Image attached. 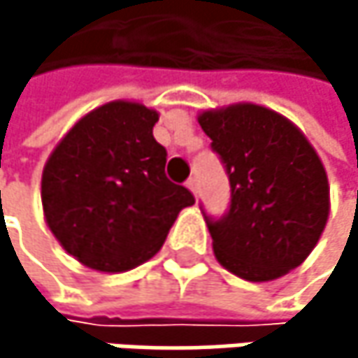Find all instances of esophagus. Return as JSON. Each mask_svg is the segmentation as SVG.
Masks as SVG:
<instances>
[{"label": "esophagus", "mask_w": 358, "mask_h": 358, "mask_svg": "<svg viewBox=\"0 0 358 358\" xmlns=\"http://www.w3.org/2000/svg\"><path fill=\"white\" fill-rule=\"evenodd\" d=\"M186 188L192 192V194H196L199 192V180L196 178H188L186 180Z\"/></svg>", "instance_id": "obj_1"}]
</instances>
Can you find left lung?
Returning <instances> with one entry per match:
<instances>
[{
	"instance_id": "1",
	"label": "left lung",
	"mask_w": 358,
	"mask_h": 358,
	"mask_svg": "<svg viewBox=\"0 0 358 358\" xmlns=\"http://www.w3.org/2000/svg\"><path fill=\"white\" fill-rule=\"evenodd\" d=\"M230 180V209L205 215L215 259L249 282L299 267L320 243L329 184L307 136L273 109L236 103L199 113Z\"/></svg>"
}]
</instances>
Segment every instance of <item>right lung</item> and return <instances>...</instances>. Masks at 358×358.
Returning a JSON list of instances; mask_svg holds the SVG:
<instances>
[{
	"label": "right lung",
	"mask_w": 358,
	"mask_h": 358,
	"mask_svg": "<svg viewBox=\"0 0 358 358\" xmlns=\"http://www.w3.org/2000/svg\"><path fill=\"white\" fill-rule=\"evenodd\" d=\"M155 109L109 101L80 117L49 155L41 201L57 243L97 271H128L162 249L178 213L194 203L166 176L153 138Z\"/></svg>",
	"instance_id": "obj_1"
}]
</instances>
